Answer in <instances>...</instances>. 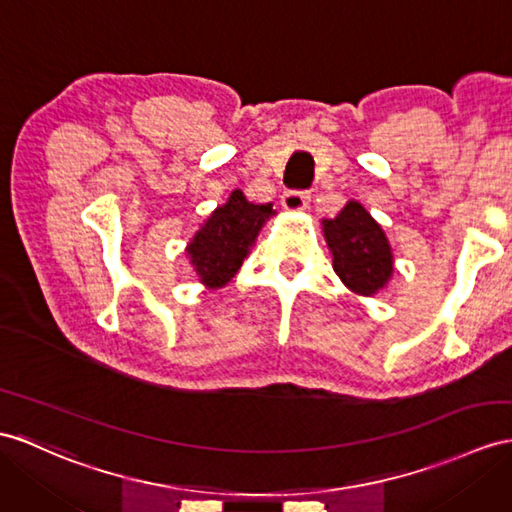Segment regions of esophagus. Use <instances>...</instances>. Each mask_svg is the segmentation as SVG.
<instances>
[{
  "mask_svg": "<svg viewBox=\"0 0 512 512\" xmlns=\"http://www.w3.org/2000/svg\"><path fill=\"white\" fill-rule=\"evenodd\" d=\"M310 202V191H297L291 189L282 195V206L286 210H304Z\"/></svg>",
  "mask_w": 512,
  "mask_h": 512,
  "instance_id": "34e87169",
  "label": "esophagus"
}]
</instances>
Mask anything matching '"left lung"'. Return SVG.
<instances>
[{"label": "left lung", "mask_w": 512, "mask_h": 512, "mask_svg": "<svg viewBox=\"0 0 512 512\" xmlns=\"http://www.w3.org/2000/svg\"><path fill=\"white\" fill-rule=\"evenodd\" d=\"M334 271L352 291L373 295L393 273L391 247L382 228L358 202L347 204L339 217L323 221Z\"/></svg>", "instance_id": "8db88e82"}]
</instances>
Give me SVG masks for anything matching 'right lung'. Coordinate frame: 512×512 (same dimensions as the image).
<instances>
[{
  "instance_id": "obj_1",
  "label": "right lung",
  "mask_w": 512,
  "mask_h": 512,
  "mask_svg": "<svg viewBox=\"0 0 512 512\" xmlns=\"http://www.w3.org/2000/svg\"><path fill=\"white\" fill-rule=\"evenodd\" d=\"M271 215V204H252L241 191H234L228 202L210 215L206 226L186 249L202 282L210 289L228 284L241 269L249 245Z\"/></svg>"
}]
</instances>
